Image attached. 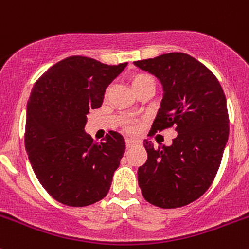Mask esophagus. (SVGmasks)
Instances as JSON below:
<instances>
[{
    "mask_svg": "<svg viewBox=\"0 0 249 249\" xmlns=\"http://www.w3.org/2000/svg\"><path fill=\"white\" fill-rule=\"evenodd\" d=\"M134 144H136V141L134 140H126V148H130L132 147Z\"/></svg>",
    "mask_w": 249,
    "mask_h": 249,
    "instance_id": "obj_1",
    "label": "esophagus"
}]
</instances>
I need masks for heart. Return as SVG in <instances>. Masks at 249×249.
Returning a JSON list of instances; mask_svg holds the SVG:
<instances>
[{
	"label": "heart",
	"mask_w": 249,
	"mask_h": 249,
	"mask_svg": "<svg viewBox=\"0 0 249 249\" xmlns=\"http://www.w3.org/2000/svg\"><path fill=\"white\" fill-rule=\"evenodd\" d=\"M145 77H149V76H145V74H139V76H136L134 78V80H132V84H134L135 82H139L140 79H143V78H145ZM126 131L127 132H132V131H134V127H132L131 125H127Z\"/></svg>",
	"instance_id": "heart-1"
}]
</instances>
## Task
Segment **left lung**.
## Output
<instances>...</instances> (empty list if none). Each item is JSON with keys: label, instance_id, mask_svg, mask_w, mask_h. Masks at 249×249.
I'll return each mask as SVG.
<instances>
[{"label": "left lung", "instance_id": "1", "mask_svg": "<svg viewBox=\"0 0 249 249\" xmlns=\"http://www.w3.org/2000/svg\"><path fill=\"white\" fill-rule=\"evenodd\" d=\"M161 82L160 108L152 134L175 126L170 147L144 140L148 159L140 167L139 185L148 202L161 208L183 207L210 188L229 137L227 99L214 74L190 55L169 53L135 61Z\"/></svg>", "mask_w": 249, "mask_h": 249}]
</instances>
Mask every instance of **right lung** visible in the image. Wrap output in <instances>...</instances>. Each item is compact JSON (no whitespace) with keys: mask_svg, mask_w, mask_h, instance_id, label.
I'll list each match as a JSON object with an SVG mask.
<instances>
[{"mask_svg":"<svg viewBox=\"0 0 249 249\" xmlns=\"http://www.w3.org/2000/svg\"><path fill=\"white\" fill-rule=\"evenodd\" d=\"M126 65L76 55L53 65L35 83L25 148L39 183L56 201L83 207L108 193L125 152L124 137L109 131L97 143L84 127L89 110L101 107L106 88Z\"/></svg>","mask_w":249,"mask_h":249,"instance_id":"add662e5","label":"right lung"}]
</instances>
